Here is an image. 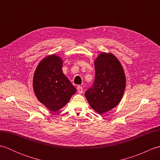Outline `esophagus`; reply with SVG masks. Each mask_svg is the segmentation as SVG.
Wrapping results in <instances>:
<instances>
[{"mask_svg": "<svg viewBox=\"0 0 160 160\" xmlns=\"http://www.w3.org/2000/svg\"><path fill=\"white\" fill-rule=\"evenodd\" d=\"M77 91L79 93H82L83 92V88L80 86H78L77 87Z\"/></svg>", "mask_w": 160, "mask_h": 160, "instance_id": "1", "label": "esophagus"}]
</instances>
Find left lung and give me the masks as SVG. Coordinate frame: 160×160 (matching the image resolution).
Instances as JSON below:
<instances>
[{
  "mask_svg": "<svg viewBox=\"0 0 160 160\" xmlns=\"http://www.w3.org/2000/svg\"><path fill=\"white\" fill-rule=\"evenodd\" d=\"M94 64V82L84 96L91 107L102 114L120 103L126 87V76L120 62L113 53H101Z\"/></svg>",
  "mask_w": 160,
  "mask_h": 160,
  "instance_id": "obj_1",
  "label": "left lung"
}]
</instances>
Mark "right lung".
Listing matches in <instances>:
<instances>
[{
	"label": "right lung",
	"mask_w": 160,
	"mask_h": 160,
	"mask_svg": "<svg viewBox=\"0 0 160 160\" xmlns=\"http://www.w3.org/2000/svg\"><path fill=\"white\" fill-rule=\"evenodd\" d=\"M62 60L52 54L39 62L33 74V88L36 98L52 111L68 103L76 89L63 73Z\"/></svg>",
	"instance_id": "add662e5"
}]
</instances>
